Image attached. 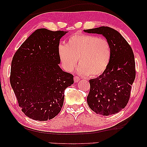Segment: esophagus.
Wrapping results in <instances>:
<instances>
[{"label":"esophagus","instance_id":"esophagus-1","mask_svg":"<svg viewBox=\"0 0 147 147\" xmlns=\"http://www.w3.org/2000/svg\"><path fill=\"white\" fill-rule=\"evenodd\" d=\"M74 82H76V83H78V82H80V78L79 77H78V76H74Z\"/></svg>","mask_w":147,"mask_h":147}]
</instances>
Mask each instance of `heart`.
I'll return each mask as SVG.
<instances>
[{
	"label": "heart",
	"instance_id": "b5f03b06",
	"mask_svg": "<svg viewBox=\"0 0 147 147\" xmlns=\"http://www.w3.org/2000/svg\"><path fill=\"white\" fill-rule=\"evenodd\" d=\"M111 47L107 40L97 36L76 33L67 40L66 45L58 46V55L63 69L78 71L83 76L95 77L106 71L111 59Z\"/></svg>",
	"mask_w": 147,
	"mask_h": 147
}]
</instances>
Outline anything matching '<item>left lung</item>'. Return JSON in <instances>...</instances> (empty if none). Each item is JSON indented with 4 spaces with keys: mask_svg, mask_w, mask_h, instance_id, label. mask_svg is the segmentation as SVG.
Instances as JSON below:
<instances>
[{
    "mask_svg": "<svg viewBox=\"0 0 147 147\" xmlns=\"http://www.w3.org/2000/svg\"><path fill=\"white\" fill-rule=\"evenodd\" d=\"M88 33L102 35L111 47V59L105 71L90 80L87 102L96 114L109 116L125 108L135 79V61L132 49L115 29L100 27L84 30Z\"/></svg>",
    "mask_w": 147,
    "mask_h": 147,
    "instance_id": "1",
    "label": "left lung"
}]
</instances>
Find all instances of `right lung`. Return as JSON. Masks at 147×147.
Returning a JSON list of instances; mask_svg holds the SVG:
<instances>
[{
	"instance_id": "add662e5",
	"label": "right lung",
	"mask_w": 147,
	"mask_h": 147,
	"mask_svg": "<svg viewBox=\"0 0 147 147\" xmlns=\"http://www.w3.org/2000/svg\"><path fill=\"white\" fill-rule=\"evenodd\" d=\"M68 31L39 29L16 51L10 82L22 112L35 120H51L61 111L64 91L74 76L59 66L58 46Z\"/></svg>"
}]
</instances>
